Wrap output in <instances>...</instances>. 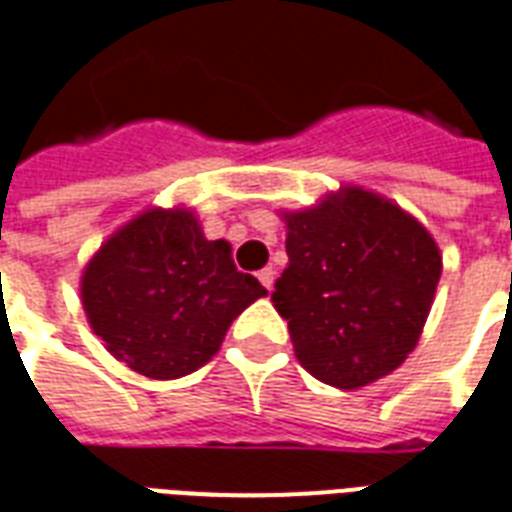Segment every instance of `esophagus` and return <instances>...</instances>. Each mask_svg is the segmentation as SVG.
<instances>
[{"label":"esophagus","mask_w":512,"mask_h":512,"mask_svg":"<svg viewBox=\"0 0 512 512\" xmlns=\"http://www.w3.org/2000/svg\"><path fill=\"white\" fill-rule=\"evenodd\" d=\"M257 279H260V285L266 287V290H271V287H274L276 271H274V268H271V266L263 268V271H260V274H257Z\"/></svg>","instance_id":"1"}]
</instances>
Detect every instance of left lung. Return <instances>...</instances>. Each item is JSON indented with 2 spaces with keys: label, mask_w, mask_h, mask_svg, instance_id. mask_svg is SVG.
<instances>
[{
  "label": "left lung",
  "mask_w": 512,
  "mask_h": 512,
  "mask_svg": "<svg viewBox=\"0 0 512 512\" xmlns=\"http://www.w3.org/2000/svg\"><path fill=\"white\" fill-rule=\"evenodd\" d=\"M282 219L290 263L271 301L287 320L298 363L342 391L399 369L423 333L442 274L429 230L355 184L282 211Z\"/></svg>",
  "instance_id": "obj_1"
}]
</instances>
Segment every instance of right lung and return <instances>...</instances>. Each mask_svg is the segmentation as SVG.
<instances>
[{
  "mask_svg": "<svg viewBox=\"0 0 512 512\" xmlns=\"http://www.w3.org/2000/svg\"><path fill=\"white\" fill-rule=\"evenodd\" d=\"M266 295L241 274L225 238L208 241L195 211L146 208L86 263L81 304L113 358L151 380L198 372L227 328Z\"/></svg>",
  "mask_w": 512,
  "mask_h": 512,
  "instance_id": "right-lung-1",
  "label": "right lung"
}]
</instances>
